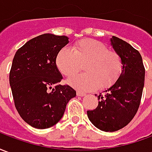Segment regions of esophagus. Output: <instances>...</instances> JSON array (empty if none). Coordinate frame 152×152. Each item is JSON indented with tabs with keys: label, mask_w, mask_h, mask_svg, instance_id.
Here are the masks:
<instances>
[{
	"label": "esophagus",
	"mask_w": 152,
	"mask_h": 152,
	"mask_svg": "<svg viewBox=\"0 0 152 152\" xmlns=\"http://www.w3.org/2000/svg\"><path fill=\"white\" fill-rule=\"evenodd\" d=\"M76 94H77V96H80V97H83V96L86 95L85 93L80 92V91H77V92H76Z\"/></svg>",
	"instance_id": "1"
}]
</instances>
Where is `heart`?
Listing matches in <instances>:
<instances>
[{
  "label": "heart",
  "instance_id": "b5f03b06",
  "mask_svg": "<svg viewBox=\"0 0 152 152\" xmlns=\"http://www.w3.org/2000/svg\"><path fill=\"white\" fill-rule=\"evenodd\" d=\"M55 63L61 74L66 77L76 75L85 64L86 73L69 79L72 86L83 91L111 87L117 81L123 70L120 53L94 39L78 40L72 50L63 48L57 54Z\"/></svg>",
  "mask_w": 152,
  "mask_h": 152
}]
</instances>
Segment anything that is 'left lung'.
<instances>
[{"label": "left lung", "mask_w": 152, "mask_h": 152, "mask_svg": "<svg viewBox=\"0 0 152 152\" xmlns=\"http://www.w3.org/2000/svg\"><path fill=\"white\" fill-rule=\"evenodd\" d=\"M111 42L123 61L122 72L106 94L101 93L98 96V107L87 111L93 124L106 132L119 130L133 120L140 105L145 79V67L140 53L114 36Z\"/></svg>", "instance_id": "obj_1"}]
</instances>
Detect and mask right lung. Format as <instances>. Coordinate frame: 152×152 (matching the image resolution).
<instances>
[{
	"mask_svg": "<svg viewBox=\"0 0 152 152\" xmlns=\"http://www.w3.org/2000/svg\"><path fill=\"white\" fill-rule=\"evenodd\" d=\"M65 36L45 33L19 48L10 72L15 106L22 119L37 129H47L63 117L76 93L68 85H58L63 76L56 56L68 43Z\"/></svg>",
	"mask_w": 152,
	"mask_h": 152,
	"instance_id": "1",
	"label": "right lung"
}]
</instances>
